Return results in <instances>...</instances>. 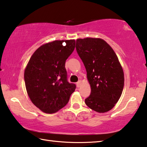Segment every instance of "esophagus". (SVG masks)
<instances>
[{
    "label": "esophagus",
    "mask_w": 147,
    "mask_h": 147,
    "mask_svg": "<svg viewBox=\"0 0 147 147\" xmlns=\"http://www.w3.org/2000/svg\"><path fill=\"white\" fill-rule=\"evenodd\" d=\"M82 85V81L81 80H79L78 82L76 83V86H77V87H80V86Z\"/></svg>",
    "instance_id": "1"
}]
</instances>
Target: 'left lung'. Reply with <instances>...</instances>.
Wrapping results in <instances>:
<instances>
[{"label":"left lung","instance_id":"obj_1","mask_svg":"<svg viewBox=\"0 0 147 147\" xmlns=\"http://www.w3.org/2000/svg\"><path fill=\"white\" fill-rule=\"evenodd\" d=\"M76 49L86 67L91 89L85 103L96 112H107L117 102L124 88V73L117 56L100 38L76 39Z\"/></svg>","mask_w":147,"mask_h":147}]
</instances>
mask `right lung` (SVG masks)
<instances>
[{"label": "right lung", "instance_id": "right-lung-1", "mask_svg": "<svg viewBox=\"0 0 147 147\" xmlns=\"http://www.w3.org/2000/svg\"><path fill=\"white\" fill-rule=\"evenodd\" d=\"M75 40H56L34 52L24 70L27 93L35 106L46 113H56L68 103L76 85L67 81L66 59Z\"/></svg>", "mask_w": 147, "mask_h": 147}]
</instances>
